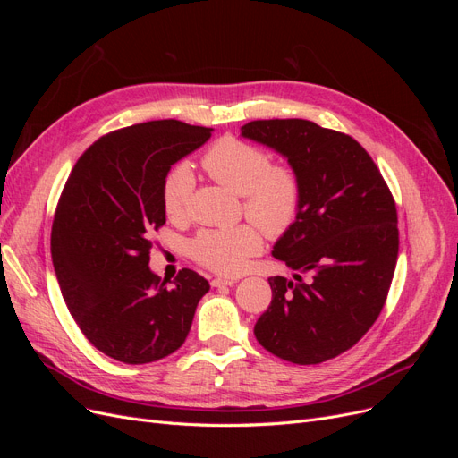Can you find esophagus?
Segmentation results:
<instances>
[{"instance_id":"obj_1","label":"esophagus","mask_w":458,"mask_h":458,"mask_svg":"<svg viewBox=\"0 0 458 458\" xmlns=\"http://www.w3.org/2000/svg\"><path fill=\"white\" fill-rule=\"evenodd\" d=\"M237 279H225V276H216L212 281V286H233Z\"/></svg>"}]
</instances>
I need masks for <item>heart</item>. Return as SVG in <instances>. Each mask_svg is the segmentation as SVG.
Wrapping results in <instances>:
<instances>
[{"label": "heart", "instance_id": "b5f03b06", "mask_svg": "<svg viewBox=\"0 0 458 458\" xmlns=\"http://www.w3.org/2000/svg\"><path fill=\"white\" fill-rule=\"evenodd\" d=\"M204 170L237 195H244V212L269 237H281L300 214L301 183L288 165H275L266 150L234 137L217 141L202 158ZM195 175L187 164L177 165L164 183V210L172 219L189 212ZM261 234L254 225L204 229L189 244L191 258L221 275L242 273L261 252Z\"/></svg>", "mask_w": 458, "mask_h": 458}]
</instances>
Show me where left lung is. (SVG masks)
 <instances>
[{"mask_svg":"<svg viewBox=\"0 0 458 458\" xmlns=\"http://www.w3.org/2000/svg\"><path fill=\"white\" fill-rule=\"evenodd\" d=\"M241 135L279 152L300 177V214L271 254L312 276H271L254 335L284 361L323 363L361 340L384 308L399 250L394 197L350 135L300 118L248 122Z\"/></svg>","mask_w":458,"mask_h":458,"instance_id":"left-lung-1","label":"left lung"}]
</instances>
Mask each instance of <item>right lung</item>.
<instances>
[{
  "label": "right lung",
  "instance_id": "1",
  "mask_svg": "<svg viewBox=\"0 0 458 458\" xmlns=\"http://www.w3.org/2000/svg\"><path fill=\"white\" fill-rule=\"evenodd\" d=\"M212 131L179 120L135 123L97 140L68 175L51 229L55 275L80 330L116 361L152 363L182 348L210 290L192 269L168 286L148 254L165 224L170 168Z\"/></svg>",
  "mask_w": 458,
  "mask_h": 458
}]
</instances>
